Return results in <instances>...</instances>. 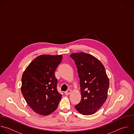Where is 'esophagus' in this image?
I'll list each match as a JSON object with an SVG mask.
<instances>
[{"instance_id": "obj_1", "label": "esophagus", "mask_w": 134, "mask_h": 134, "mask_svg": "<svg viewBox=\"0 0 134 134\" xmlns=\"http://www.w3.org/2000/svg\"><path fill=\"white\" fill-rule=\"evenodd\" d=\"M70 93H71V91L69 90H67V91H66V92H65V94L66 95H69V94H70Z\"/></svg>"}]
</instances>
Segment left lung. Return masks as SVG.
Here are the masks:
<instances>
[{
  "label": "left lung",
  "instance_id": "left-lung-1",
  "mask_svg": "<svg viewBox=\"0 0 134 134\" xmlns=\"http://www.w3.org/2000/svg\"><path fill=\"white\" fill-rule=\"evenodd\" d=\"M70 56L75 63L80 79L81 99L75 108L83 115L94 114L107 97L109 81L104 66L90 54L78 53Z\"/></svg>",
  "mask_w": 134,
  "mask_h": 134
}]
</instances>
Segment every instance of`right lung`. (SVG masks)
Wrapping results in <instances>:
<instances>
[{
	"label": "right lung",
	"mask_w": 134,
	"mask_h": 134,
	"mask_svg": "<svg viewBox=\"0 0 134 134\" xmlns=\"http://www.w3.org/2000/svg\"><path fill=\"white\" fill-rule=\"evenodd\" d=\"M62 55H40L24 72L21 91L29 106L37 114L46 116L58 106L62 95L58 93L55 70Z\"/></svg>",
	"instance_id": "add662e5"
}]
</instances>
